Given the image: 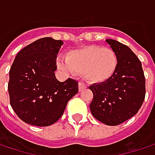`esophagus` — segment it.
Listing matches in <instances>:
<instances>
[{
  "instance_id": "1",
  "label": "esophagus",
  "mask_w": 155,
  "mask_h": 155,
  "mask_svg": "<svg viewBox=\"0 0 155 155\" xmlns=\"http://www.w3.org/2000/svg\"><path fill=\"white\" fill-rule=\"evenodd\" d=\"M86 88H87V85H86L84 82H82V81H80V82H79V91H80L85 90Z\"/></svg>"
}]
</instances>
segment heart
Instances as JSON below:
<instances>
[{"label": "heart", "instance_id": "heart-1", "mask_svg": "<svg viewBox=\"0 0 155 155\" xmlns=\"http://www.w3.org/2000/svg\"><path fill=\"white\" fill-rule=\"evenodd\" d=\"M117 65V55L112 48L96 45L71 50L66 54L65 61L57 60L60 69L81 74L91 83H102L111 79Z\"/></svg>", "mask_w": 155, "mask_h": 155}]
</instances>
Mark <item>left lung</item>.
I'll use <instances>...</instances> for the list:
<instances>
[{
    "label": "left lung",
    "instance_id": "left-lung-1",
    "mask_svg": "<svg viewBox=\"0 0 155 155\" xmlns=\"http://www.w3.org/2000/svg\"><path fill=\"white\" fill-rule=\"evenodd\" d=\"M116 52L118 65L113 77L89 88L93 93L90 108L93 117L108 126H117L135 116L145 97V78L135 53L118 41L106 39Z\"/></svg>",
    "mask_w": 155,
    "mask_h": 155
}]
</instances>
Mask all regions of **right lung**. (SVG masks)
Returning a JSON list of instances; mask_svg holds the SVG:
<instances>
[{"instance_id": "add662e5", "label": "right lung", "mask_w": 155, "mask_h": 155, "mask_svg": "<svg viewBox=\"0 0 155 155\" xmlns=\"http://www.w3.org/2000/svg\"><path fill=\"white\" fill-rule=\"evenodd\" d=\"M62 40L43 38L22 48L10 70V103L25 123L47 127L64 114L67 102L78 92V81H59L54 74Z\"/></svg>"}]
</instances>
